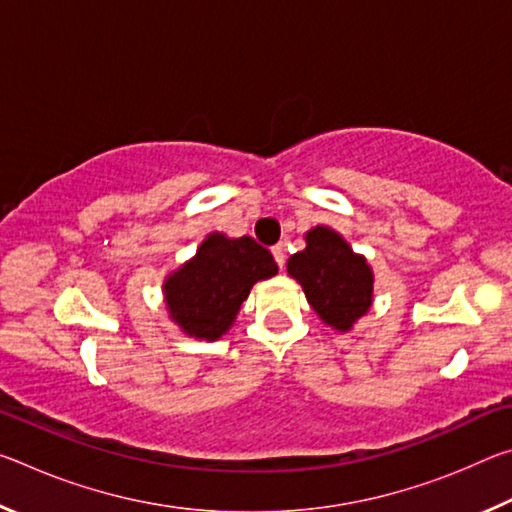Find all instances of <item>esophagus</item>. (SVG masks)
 Segmentation results:
<instances>
[{
	"instance_id": "1",
	"label": "esophagus",
	"mask_w": 512,
	"mask_h": 512,
	"mask_svg": "<svg viewBox=\"0 0 512 512\" xmlns=\"http://www.w3.org/2000/svg\"><path fill=\"white\" fill-rule=\"evenodd\" d=\"M271 253H273V257H275V262H277V266H284V259H287V255H284V248L282 246H273V250H271Z\"/></svg>"
}]
</instances>
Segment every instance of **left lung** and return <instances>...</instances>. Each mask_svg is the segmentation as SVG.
Masks as SVG:
<instances>
[{
  "mask_svg": "<svg viewBox=\"0 0 512 512\" xmlns=\"http://www.w3.org/2000/svg\"><path fill=\"white\" fill-rule=\"evenodd\" d=\"M287 268L316 314L341 332L370 309L372 271L334 230L323 225L309 230L307 248L291 255Z\"/></svg>",
  "mask_w": 512,
  "mask_h": 512,
  "instance_id": "8db88e82",
  "label": "left lung"
}]
</instances>
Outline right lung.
Listing matches in <instances>:
<instances>
[{
  "instance_id": "1",
  "label": "right lung",
  "mask_w": 512,
  "mask_h": 512,
  "mask_svg": "<svg viewBox=\"0 0 512 512\" xmlns=\"http://www.w3.org/2000/svg\"><path fill=\"white\" fill-rule=\"evenodd\" d=\"M275 273L273 255L253 237L210 235L192 262L164 282V296L189 336L214 341L232 325L250 287Z\"/></svg>"
}]
</instances>
